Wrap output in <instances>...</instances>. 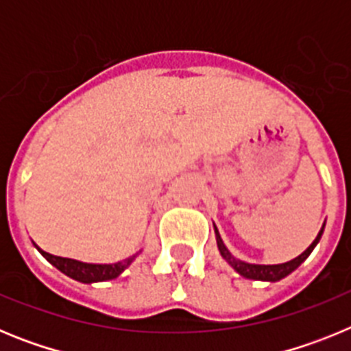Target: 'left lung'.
<instances>
[{
    "mask_svg": "<svg viewBox=\"0 0 351 351\" xmlns=\"http://www.w3.org/2000/svg\"><path fill=\"white\" fill-rule=\"evenodd\" d=\"M324 226H322L320 234L316 235V239H315V241H313L311 246H309L308 250L304 251V253H300V255L297 256V258L290 260V262L278 263V265H256V263H246V262H241V260L234 258V256L230 255V251L226 250L225 244H223V241H221V237H219L218 228H216V226H214V232H216V241H218L219 253H221L223 258H225L226 262L230 263L232 267H234L235 271L239 272V274L244 276V278H247V280L280 281V280H283L285 276H288V274H290V272L295 271V269L299 267L300 263H302L304 260H306L309 255H311V251L315 250V246H316V244H318V241H320L322 234H324Z\"/></svg>",
    "mask_w": 351,
    "mask_h": 351,
    "instance_id": "obj_1",
    "label": "left lung"
}]
</instances>
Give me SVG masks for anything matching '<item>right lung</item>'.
Here are the masks:
<instances>
[{
  "label": "right lung",
  "mask_w": 351,
  "mask_h": 351,
  "mask_svg": "<svg viewBox=\"0 0 351 351\" xmlns=\"http://www.w3.org/2000/svg\"><path fill=\"white\" fill-rule=\"evenodd\" d=\"M40 250V247H38ZM45 258L54 265V267L60 269L63 274L70 276L73 280L80 281V283H96V281H107V280H114L121 272L125 271L128 267L130 263L135 260L133 255L130 258L123 260V262H117V263H84L79 262V260H71V258H63V256H56L51 255V253H45V251L40 250Z\"/></svg>",
  "instance_id": "1"
}]
</instances>
